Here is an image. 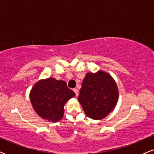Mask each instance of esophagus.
Instances as JSON below:
<instances>
[{
    "label": "esophagus",
    "mask_w": 154,
    "mask_h": 154,
    "mask_svg": "<svg viewBox=\"0 0 154 154\" xmlns=\"http://www.w3.org/2000/svg\"><path fill=\"white\" fill-rule=\"evenodd\" d=\"M73 91H74V92H75V93L76 96H78V95H79V91H78V90L76 89V88H75V89H74Z\"/></svg>",
    "instance_id": "1"
}]
</instances>
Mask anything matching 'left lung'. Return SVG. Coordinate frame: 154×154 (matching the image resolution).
Wrapping results in <instances>:
<instances>
[{"label":"left lung","instance_id":"1","mask_svg":"<svg viewBox=\"0 0 154 154\" xmlns=\"http://www.w3.org/2000/svg\"><path fill=\"white\" fill-rule=\"evenodd\" d=\"M119 99L116 83L106 72H88L83 79L78 100L88 117L101 120L114 109Z\"/></svg>","mask_w":154,"mask_h":154}]
</instances>
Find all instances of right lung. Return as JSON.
<instances>
[{
  "mask_svg": "<svg viewBox=\"0 0 154 154\" xmlns=\"http://www.w3.org/2000/svg\"><path fill=\"white\" fill-rule=\"evenodd\" d=\"M75 95L66 82L49 77L35 83L29 93V99L40 117L54 123L62 119L65 103Z\"/></svg>",
  "mask_w": 154,
  "mask_h": 154,
  "instance_id": "add662e5",
  "label": "right lung"
}]
</instances>
